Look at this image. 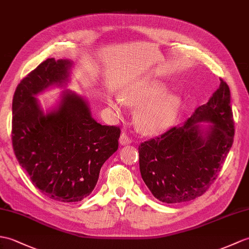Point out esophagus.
<instances>
[{"instance_id": "obj_1", "label": "esophagus", "mask_w": 249, "mask_h": 249, "mask_svg": "<svg viewBox=\"0 0 249 249\" xmlns=\"http://www.w3.org/2000/svg\"><path fill=\"white\" fill-rule=\"evenodd\" d=\"M131 143V139L128 137L126 132H122L120 136V144L121 145H128Z\"/></svg>"}]
</instances>
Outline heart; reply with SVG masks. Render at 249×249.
<instances>
[{
    "label": "heart",
    "instance_id": "1",
    "mask_svg": "<svg viewBox=\"0 0 249 249\" xmlns=\"http://www.w3.org/2000/svg\"><path fill=\"white\" fill-rule=\"evenodd\" d=\"M167 90L164 83L146 79L125 90L122 101L127 105L138 106L136 120L139 127L148 134L163 131L174 124L182 110V98ZM114 111L119 110V101L108 100Z\"/></svg>",
    "mask_w": 249,
    "mask_h": 249
}]
</instances>
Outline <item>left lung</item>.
I'll use <instances>...</instances> for the list:
<instances>
[{"label": "left lung", "instance_id": "left-lung-1", "mask_svg": "<svg viewBox=\"0 0 249 249\" xmlns=\"http://www.w3.org/2000/svg\"><path fill=\"white\" fill-rule=\"evenodd\" d=\"M230 90L221 79L209 102L183 125L139 145L143 181L158 200L183 203L203 195L215 180L232 146Z\"/></svg>", "mask_w": 249, "mask_h": 249}]
</instances>
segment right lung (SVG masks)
Instances as JSON below:
<instances>
[{"label":"right lung","mask_w":249,"mask_h":249,"mask_svg":"<svg viewBox=\"0 0 249 249\" xmlns=\"http://www.w3.org/2000/svg\"><path fill=\"white\" fill-rule=\"evenodd\" d=\"M73 61L49 58L18 85L13 100V146L34 186L49 198L76 203L95 188L102 165L118 151L119 127L97 123L89 102L63 90L44 109L36 97L54 87L66 88Z\"/></svg>","instance_id":"obj_1"}]
</instances>
